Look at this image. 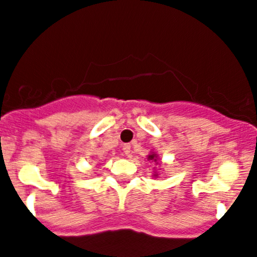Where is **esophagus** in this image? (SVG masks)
Masks as SVG:
<instances>
[{"label":"esophagus","mask_w":257,"mask_h":257,"mask_svg":"<svg viewBox=\"0 0 257 257\" xmlns=\"http://www.w3.org/2000/svg\"><path fill=\"white\" fill-rule=\"evenodd\" d=\"M123 151L124 153H125V156H128V157H132V148H131V145H124L123 146Z\"/></svg>","instance_id":"34e87169"}]
</instances>
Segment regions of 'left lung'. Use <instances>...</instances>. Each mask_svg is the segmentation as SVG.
Listing matches in <instances>:
<instances>
[{"mask_svg":"<svg viewBox=\"0 0 257 257\" xmlns=\"http://www.w3.org/2000/svg\"><path fill=\"white\" fill-rule=\"evenodd\" d=\"M155 157H156V155H150V156H148V158H150V160H155ZM155 162H156V160H155Z\"/></svg>","mask_w":257,"mask_h":257,"instance_id":"1","label":"left lung"}]
</instances>
